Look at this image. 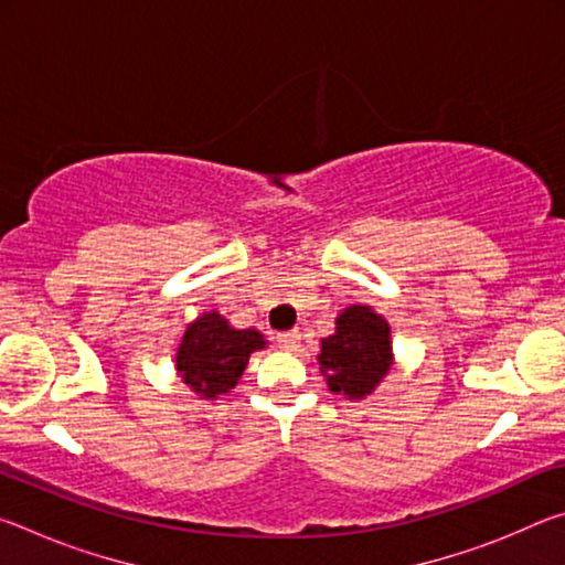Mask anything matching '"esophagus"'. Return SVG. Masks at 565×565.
<instances>
[{
	"mask_svg": "<svg viewBox=\"0 0 565 565\" xmlns=\"http://www.w3.org/2000/svg\"><path fill=\"white\" fill-rule=\"evenodd\" d=\"M276 341H279V347L281 349H286V351H291V349H296L299 347V341H301V333L299 331H284V333H279V337H276Z\"/></svg>",
	"mask_w": 565,
	"mask_h": 565,
	"instance_id": "obj_1",
	"label": "esophagus"
}]
</instances>
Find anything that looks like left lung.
I'll list each match as a JSON object with an SVG mask.
<instances>
[{
	"instance_id": "obj_1",
	"label": "left lung",
	"mask_w": 565,
	"mask_h": 565,
	"mask_svg": "<svg viewBox=\"0 0 565 565\" xmlns=\"http://www.w3.org/2000/svg\"><path fill=\"white\" fill-rule=\"evenodd\" d=\"M388 366V323L369 306H351L343 311L337 319V333L321 341L319 369L337 394L349 398L371 394Z\"/></svg>"
}]
</instances>
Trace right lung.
I'll use <instances>...</instances> for the list:
<instances>
[{
	"label": "right lung",
	"instance_id": "right-lung-1",
	"mask_svg": "<svg viewBox=\"0 0 565 565\" xmlns=\"http://www.w3.org/2000/svg\"><path fill=\"white\" fill-rule=\"evenodd\" d=\"M264 337L254 329L236 331L216 311L204 313L186 329L177 353V371L196 394L216 398L236 386L248 353L264 349Z\"/></svg>",
	"mask_w": 565,
	"mask_h": 565
}]
</instances>
